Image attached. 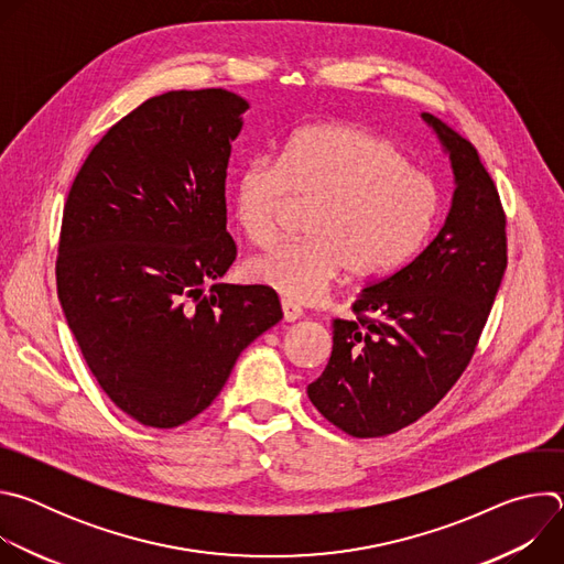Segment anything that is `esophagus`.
<instances>
[{"mask_svg":"<svg viewBox=\"0 0 564 564\" xmlns=\"http://www.w3.org/2000/svg\"><path fill=\"white\" fill-rule=\"evenodd\" d=\"M281 307H283V316H285V321H296V318H301V316H303V310H301L296 303L288 301V299H283V301H281Z\"/></svg>","mask_w":564,"mask_h":564,"instance_id":"esophagus-1","label":"esophagus"}]
</instances>
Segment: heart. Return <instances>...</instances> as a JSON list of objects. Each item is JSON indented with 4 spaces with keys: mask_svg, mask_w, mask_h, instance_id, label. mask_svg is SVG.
I'll return each instance as SVG.
<instances>
[{
    "mask_svg": "<svg viewBox=\"0 0 564 564\" xmlns=\"http://www.w3.org/2000/svg\"><path fill=\"white\" fill-rule=\"evenodd\" d=\"M290 196L314 200L307 238L254 257L246 274L296 303L318 301L346 272L377 279L406 265L442 214L433 176L392 140L344 122L303 127L279 158L254 153L238 167L231 207L250 243H274Z\"/></svg>",
    "mask_w": 564,
    "mask_h": 564,
    "instance_id": "b5f03b06",
    "label": "heart"
}]
</instances>
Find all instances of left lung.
I'll return each mask as SVG.
<instances>
[{
	"instance_id": "8db88e82",
	"label": "left lung",
	"mask_w": 564,
	"mask_h": 564,
	"mask_svg": "<svg viewBox=\"0 0 564 564\" xmlns=\"http://www.w3.org/2000/svg\"><path fill=\"white\" fill-rule=\"evenodd\" d=\"M451 153L446 223L404 268L370 283L335 318L333 355L307 397L352 437H383L437 406L473 359L507 270V214L477 149L424 113Z\"/></svg>"
}]
</instances>
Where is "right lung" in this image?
Instances as JSON below:
<instances>
[{
  "instance_id": "add662e5",
  "label": "right lung",
  "mask_w": 564,
  "mask_h": 564,
  "mask_svg": "<svg viewBox=\"0 0 564 564\" xmlns=\"http://www.w3.org/2000/svg\"><path fill=\"white\" fill-rule=\"evenodd\" d=\"M248 107L225 89L149 98L91 149L64 203L66 324L100 388L142 426L203 413L283 316L265 285L205 290L236 259L225 178Z\"/></svg>"
}]
</instances>
